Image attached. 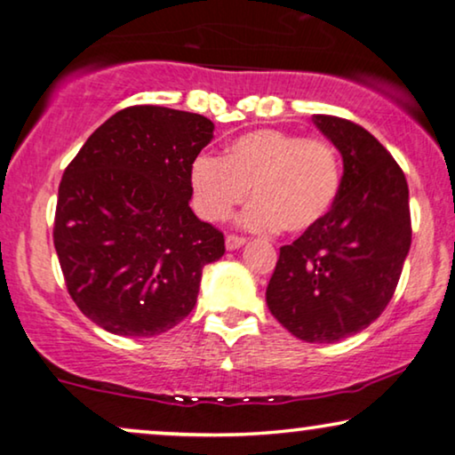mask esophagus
Masks as SVG:
<instances>
[{"instance_id":"esophagus-1","label":"esophagus","mask_w":455,"mask_h":455,"mask_svg":"<svg viewBox=\"0 0 455 455\" xmlns=\"http://www.w3.org/2000/svg\"><path fill=\"white\" fill-rule=\"evenodd\" d=\"M246 238L244 235H238V234H228L226 235V246L229 248V251H235V248H240L242 244H244Z\"/></svg>"}]
</instances>
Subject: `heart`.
Masks as SVG:
<instances>
[{
    "mask_svg": "<svg viewBox=\"0 0 455 455\" xmlns=\"http://www.w3.org/2000/svg\"><path fill=\"white\" fill-rule=\"evenodd\" d=\"M195 207L220 221L251 195L242 221L254 229L307 234L331 213L341 190V161L331 140L275 128L240 134L226 157L198 155L190 165Z\"/></svg>",
    "mask_w": 455,
    "mask_h": 455,
    "instance_id": "1",
    "label": "heart"
}]
</instances>
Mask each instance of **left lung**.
<instances>
[{"instance_id":"1","label":"left lung","mask_w":455,"mask_h":455,"mask_svg":"<svg viewBox=\"0 0 455 455\" xmlns=\"http://www.w3.org/2000/svg\"><path fill=\"white\" fill-rule=\"evenodd\" d=\"M315 124L344 157L339 198L319 228L279 248L267 307L298 339L333 344L369 327L394 298L412 221L406 176L387 148L344 117Z\"/></svg>"}]
</instances>
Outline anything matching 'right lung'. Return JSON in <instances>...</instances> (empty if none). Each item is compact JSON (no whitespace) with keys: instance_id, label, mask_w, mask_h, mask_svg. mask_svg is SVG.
<instances>
[{"instance_id":"obj_1","label":"right lung","mask_w":455,"mask_h":455,"mask_svg":"<svg viewBox=\"0 0 455 455\" xmlns=\"http://www.w3.org/2000/svg\"><path fill=\"white\" fill-rule=\"evenodd\" d=\"M209 117L161 105L117 111L60 182L53 244L68 294L105 331L151 338L192 313L223 232L190 209V165Z\"/></svg>"}]
</instances>
